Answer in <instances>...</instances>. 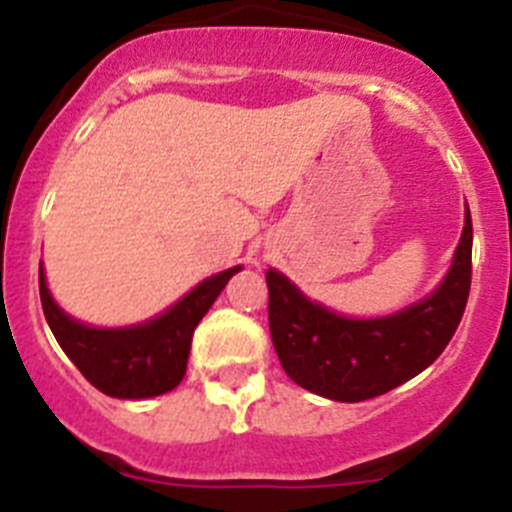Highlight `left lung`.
<instances>
[{"mask_svg":"<svg viewBox=\"0 0 512 512\" xmlns=\"http://www.w3.org/2000/svg\"><path fill=\"white\" fill-rule=\"evenodd\" d=\"M266 287L271 341L287 377L328 400H372L431 366L459 328L472 287V215L467 207L441 287L387 318L336 315L274 269L266 271Z\"/></svg>","mask_w":512,"mask_h":512,"instance_id":"1","label":"left lung"}]
</instances>
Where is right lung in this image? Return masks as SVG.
Here are the masks:
<instances>
[{
    "mask_svg": "<svg viewBox=\"0 0 512 512\" xmlns=\"http://www.w3.org/2000/svg\"><path fill=\"white\" fill-rule=\"evenodd\" d=\"M241 266L205 279L164 315L130 328H89L53 302L40 266V302L58 346L99 392L120 400L164 395L187 374L194 328Z\"/></svg>",
    "mask_w": 512,
    "mask_h": 512,
    "instance_id": "right-lung-1",
    "label": "right lung"
}]
</instances>
